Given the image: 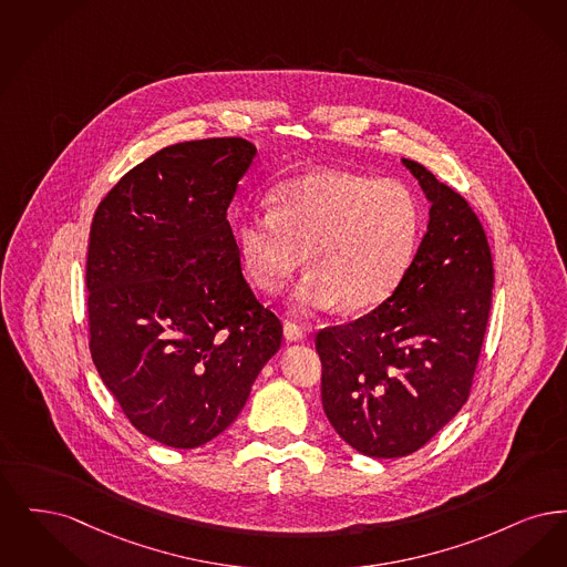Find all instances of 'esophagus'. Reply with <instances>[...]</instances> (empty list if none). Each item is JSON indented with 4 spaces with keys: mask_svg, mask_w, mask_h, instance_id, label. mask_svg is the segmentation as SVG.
Returning a JSON list of instances; mask_svg holds the SVG:
<instances>
[{
    "mask_svg": "<svg viewBox=\"0 0 567 567\" xmlns=\"http://www.w3.org/2000/svg\"><path fill=\"white\" fill-rule=\"evenodd\" d=\"M284 337L288 341H305L307 339V330L302 326H298L295 321H284Z\"/></svg>",
    "mask_w": 567,
    "mask_h": 567,
    "instance_id": "1",
    "label": "esophagus"
}]
</instances>
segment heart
I'll list each match as a JSON object with an SVG mask.
<instances>
[{"mask_svg":"<svg viewBox=\"0 0 567 567\" xmlns=\"http://www.w3.org/2000/svg\"><path fill=\"white\" fill-rule=\"evenodd\" d=\"M423 203L402 179L309 172L284 182L271 209H249L237 226L247 281L275 295L302 267L311 271L290 298L296 311L379 307L415 262Z\"/></svg>","mask_w":567,"mask_h":567,"instance_id":"b5f03b06","label":"heart"}]
</instances>
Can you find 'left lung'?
Returning <instances> with one entry per match:
<instances>
[{"label": "left lung", "mask_w": 567, "mask_h": 567, "mask_svg": "<svg viewBox=\"0 0 567 567\" xmlns=\"http://www.w3.org/2000/svg\"><path fill=\"white\" fill-rule=\"evenodd\" d=\"M402 163L432 203L415 262L377 309L316 337L326 417L349 446L379 460L415 453L460 413L492 311L483 224L434 173Z\"/></svg>", "instance_id": "8db88e82"}]
</instances>
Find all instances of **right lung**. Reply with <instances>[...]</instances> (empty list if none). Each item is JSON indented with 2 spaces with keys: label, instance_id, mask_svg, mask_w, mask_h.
<instances>
[{
  "label": "right lung",
  "instance_id": "add662e5",
  "mask_svg": "<svg viewBox=\"0 0 567 567\" xmlns=\"http://www.w3.org/2000/svg\"><path fill=\"white\" fill-rule=\"evenodd\" d=\"M256 146L209 137L158 150L95 209L86 251L89 347L135 430L173 449L224 432L281 346L247 286L226 220Z\"/></svg>",
  "mask_w": 567,
  "mask_h": 567
}]
</instances>
